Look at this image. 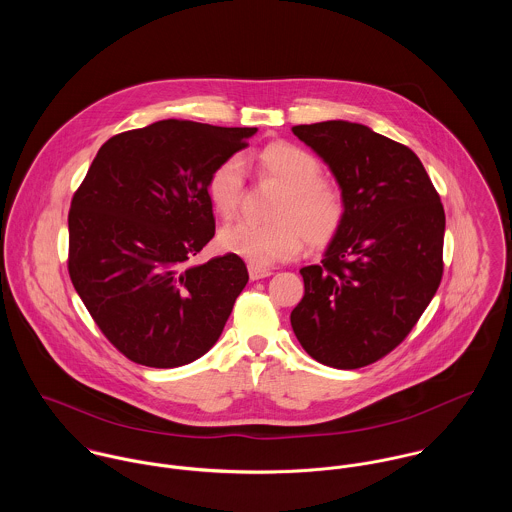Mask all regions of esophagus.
Here are the masks:
<instances>
[{
	"label": "esophagus",
	"mask_w": 512,
	"mask_h": 512,
	"mask_svg": "<svg viewBox=\"0 0 512 512\" xmlns=\"http://www.w3.org/2000/svg\"><path fill=\"white\" fill-rule=\"evenodd\" d=\"M248 274H250V280H262V278H270L272 272L270 270H264V268H256V266H250L248 268Z\"/></svg>",
	"instance_id": "obj_1"
}]
</instances>
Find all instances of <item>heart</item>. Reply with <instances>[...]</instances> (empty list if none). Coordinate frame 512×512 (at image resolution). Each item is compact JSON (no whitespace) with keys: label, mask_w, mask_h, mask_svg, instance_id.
Segmentation results:
<instances>
[{"label":"heart","mask_w":512,"mask_h":512,"mask_svg":"<svg viewBox=\"0 0 512 512\" xmlns=\"http://www.w3.org/2000/svg\"><path fill=\"white\" fill-rule=\"evenodd\" d=\"M260 171L286 187L274 211L272 224L238 220L220 228V248L244 258L250 266L268 268L295 258L303 242L327 244L345 219L343 195L323 179L319 159L303 147L276 142L254 153ZM244 187V167L238 157H228L213 169L207 197L215 213L228 219L236 213Z\"/></svg>","instance_id":"b5f03b06"}]
</instances>
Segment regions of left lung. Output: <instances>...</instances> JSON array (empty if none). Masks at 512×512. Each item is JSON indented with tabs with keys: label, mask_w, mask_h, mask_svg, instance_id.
<instances>
[{
	"label": "left lung",
	"mask_w": 512,
	"mask_h": 512,
	"mask_svg": "<svg viewBox=\"0 0 512 512\" xmlns=\"http://www.w3.org/2000/svg\"><path fill=\"white\" fill-rule=\"evenodd\" d=\"M331 169L345 219L321 264L299 270L297 341L333 368H361L398 347L436 295L445 213L410 147L345 120L293 126Z\"/></svg>",
	"instance_id": "obj_1"
}]
</instances>
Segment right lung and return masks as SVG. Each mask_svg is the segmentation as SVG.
Returning <instances> with one entry per match:
<instances>
[{"mask_svg":"<svg viewBox=\"0 0 512 512\" xmlns=\"http://www.w3.org/2000/svg\"><path fill=\"white\" fill-rule=\"evenodd\" d=\"M258 128L161 120L98 149L69 213V274L130 361L189 365L217 341L248 284L240 256L189 264L215 236L207 181Z\"/></svg>","mask_w":512,"mask_h":512,"instance_id":"1","label":"right lung"}]
</instances>
